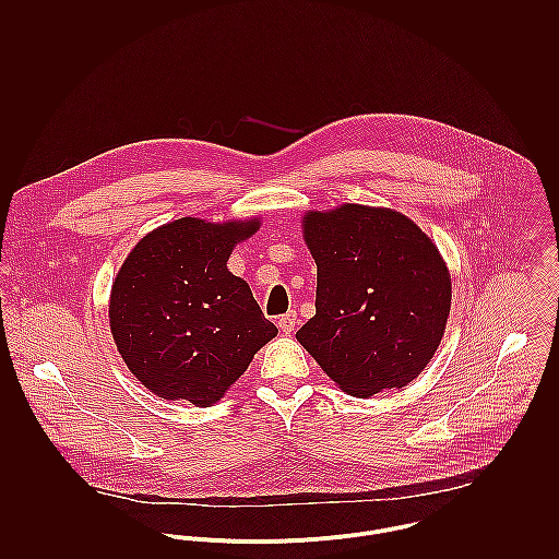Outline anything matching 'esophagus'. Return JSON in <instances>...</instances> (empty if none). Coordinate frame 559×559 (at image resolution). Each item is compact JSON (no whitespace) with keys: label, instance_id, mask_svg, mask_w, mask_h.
Segmentation results:
<instances>
[{"label":"esophagus","instance_id":"esophagus-1","mask_svg":"<svg viewBox=\"0 0 559 559\" xmlns=\"http://www.w3.org/2000/svg\"><path fill=\"white\" fill-rule=\"evenodd\" d=\"M295 322H297V314H295V312H288V314H284L282 319L277 320L280 329H282L284 333H290V331H295Z\"/></svg>","mask_w":559,"mask_h":559}]
</instances>
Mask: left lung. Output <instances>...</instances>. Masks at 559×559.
<instances>
[{
    "instance_id": "8db88e82",
    "label": "left lung",
    "mask_w": 559,
    "mask_h": 559,
    "mask_svg": "<svg viewBox=\"0 0 559 559\" xmlns=\"http://www.w3.org/2000/svg\"><path fill=\"white\" fill-rule=\"evenodd\" d=\"M317 314L297 340L350 396L404 388L432 359L452 286L435 242L388 209L344 204L310 213Z\"/></svg>"
}]
</instances>
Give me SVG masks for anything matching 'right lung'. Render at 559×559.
Segmentation results:
<instances>
[{
    "mask_svg": "<svg viewBox=\"0 0 559 559\" xmlns=\"http://www.w3.org/2000/svg\"><path fill=\"white\" fill-rule=\"evenodd\" d=\"M260 224L182 217L140 240L109 304L111 333L129 370L157 396L211 406L277 333L247 282L226 266Z\"/></svg>",
    "mask_w": 559,
    "mask_h": 559,
    "instance_id": "add662e5",
    "label": "right lung"
}]
</instances>
